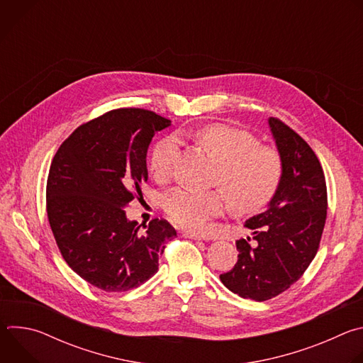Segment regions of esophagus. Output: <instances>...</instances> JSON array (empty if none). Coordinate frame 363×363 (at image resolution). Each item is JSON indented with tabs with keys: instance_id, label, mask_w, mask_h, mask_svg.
Instances as JSON below:
<instances>
[{
	"instance_id": "1",
	"label": "esophagus",
	"mask_w": 363,
	"mask_h": 363,
	"mask_svg": "<svg viewBox=\"0 0 363 363\" xmlns=\"http://www.w3.org/2000/svg\"><path fill=\"white\" fill-rule=\"evenodd\" d=\"M182 235L185 238H191V240H202V237L196 235V234H192V233H182Z\"/></svg>"
}]
</instances>
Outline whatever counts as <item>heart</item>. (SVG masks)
<instances>
[{
  "label": "heart",
  "mask_w": 363,
  "mask_h": 363,
  "mask_svg": "<svg viewBox=\"0 0 363 363\" xmlns=\"http://www.w3.org/2000/svg\"><path fill=\"white\" fill-rule=\"evenodd\" d=\"M196 138L208 157L218 165L216 184L221 186L233 210L250 213L262 208L274 195L283 174V162L276 149L258 146L248 132L225 125H211L198 130ZM178 149V138L161 139L150 155L155 178L165 179ZM224 196L218 191L199 192L177 188L165 195L164 210L182 228L202 231L224 211Z\"/></svg>",
  "instance_id": "obj_1"
}]
</instances>
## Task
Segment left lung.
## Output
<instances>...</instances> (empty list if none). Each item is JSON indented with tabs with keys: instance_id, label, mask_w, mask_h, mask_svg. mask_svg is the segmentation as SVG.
<instances>
[{
	"instance_id": "8db88e82",
	"label": "left lung",
	"mask_w": 363,
	"mask_h": 363,
	"mask_svg": "<svg viewBox=\"0 0 363 363\" xmlns=\"http://www.w3.org/2000/svg\"><path fill=\"white\" fill-rule=\"evenodd\" d=\"M269 126L283 162L281 179L267 208L244 224L255 245L238 240L234 269L220 276L228 290L255 301L276 297L303 276L328 214L326 179L312 147L279 119L270 118Z\"/></svg>"
}]
</instances>
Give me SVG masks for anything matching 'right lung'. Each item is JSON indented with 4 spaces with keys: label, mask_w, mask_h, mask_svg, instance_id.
<instances>
[{
    "label": "right lung",
    "mask_w": 363,
    "mask_h": 363,
    "mask_svg": "<svg viewBox=\"0 0 363 363\" xmlns=\"http://www.w3.org/2000/svg\"><path fill=\"white\" fill-rule=\"evenodd\" d=\"M171 121L145 109H116L79 126L59 147L47 179V217L69 267L94 287L121 293L158 272L177 237L167 220L129 221L126 205L142 196L146 153Z\"/></svg>",
    "instance_id": "1"
}]
</instances>
